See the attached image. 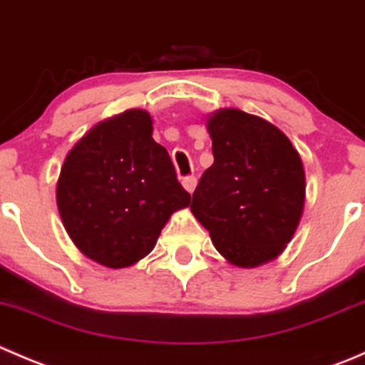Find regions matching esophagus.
Segmentation results:
<instances>
[{"mask_svg": "<svg viewBox=\"0 0 365 365\" xmlns=\"http://www.w3.org/2000/svg\"><path fill=\"white\" fill-rule=\"evenodd\" d=\"M182 183H183V187H185V190H187V192H190V194H192V192H194V189H196V183H197V180H196V176H194V175H190V176H185V178L182 180Z\"/></svg>", "mask_w": 365, "mask_h": 365, "instance_id": "obj_1", "label": "esophagus"}]
</instances>
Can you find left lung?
I'll list each match as a JSON object with an SVG mask.
<instances>
[{
  "instance_id": "obj_1",
  "label": "left lung",
  "mask_w": 365,
  "mask_h": 365,
  "mask_svg": "<svg viewBox=\"0 0 365 365\" xmlns=\"http://www.w3.org/2000/svg\"><path fill=\"white\" fill-rule=\"evenodd\" d=\"M213 164L192 194L194 217L237 267L274 259L292 240L305 200V175L292 141L275 125L222 109L206 125Z\"/></svg>"
}]
</instances>
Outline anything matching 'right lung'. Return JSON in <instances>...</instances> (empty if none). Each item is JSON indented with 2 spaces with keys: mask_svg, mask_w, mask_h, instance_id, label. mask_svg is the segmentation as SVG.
<instances>
[{
  "mask_svg": "<svg viewBox=\"0 0 365 365\" xmlns=\"http://www.w3.org/2000/svg\"><path fill=\"white\" fill-rule=\"evenodd\" d=\"M152 130L143 109L118 114L95 125L61 168L56 201L65 230L81 252L109 268L145 257L171 213L190 203Z\"/></svg>",
  "mask_w": 365,
  "mask_h": 365,
  "instance_id": "add662e5",
  "label": "right lung"
}]
</instances>
